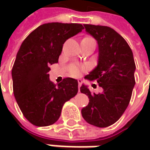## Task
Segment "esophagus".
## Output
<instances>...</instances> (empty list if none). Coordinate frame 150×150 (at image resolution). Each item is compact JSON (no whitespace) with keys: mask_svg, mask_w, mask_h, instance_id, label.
<instances>
[{"mask_svg":"<svg viewBox=\"0 0 150 150\" xmlns=\"http://www.w3.org/2000/svg\"><path fill=\"white\" fill-rule=\"evenodd\" d=\"M78 91L80 90V87H81V85H82V81L81 80H78Z\"/></svg>","mask_w":150,"mask_h":150,"instance_id":"obj_1","label":"esophagus"}]
</instances>
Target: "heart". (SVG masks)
Returning a JSON list of instances; mask_svg holds the SVG:
<instances>
[{
	"instance_id": "b5f03b06",
	"label": "heart",
	"mask_w": 150,
	"mask_h": 150,
	"mask_svg": "<svg viewBox=\"0 0 150 150\" xmlns=\"http://www.w3.org/2000/svg\"><path fill=\"white\" fill-rule=\"evenodd\" d=\"M70 74L73 77H78L81 73V68L78 66H72L69 69Z\"/></svg>"
}]
</instances>
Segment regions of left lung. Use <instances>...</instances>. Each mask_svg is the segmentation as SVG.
Instances as JSON below:
<instances>
[{
	"label": "left lung",
	"mask_w": 150,
	"mask_h": 150,
	"mask_svg": "<svg viewBox=\"0 0 150 150\" xmlns=\"http://www.w3.org/2000/svg\"><path fill=\"white\" fill-rule=\"evenodd\" d=\"M83 26L98 46V65L84 78L97 81L103 92L92 93L88 86L83 84L80 91L88 97L89 103L81 112L88 124L105 128L117 122L129 103L135 85V63L129 44L112 28Z\"/></svg>",
	"instance_id": "obj_1"
}]
</instances>
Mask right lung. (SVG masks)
<instances>
[{
  "label": "right lung",
  "mask_w": 150,
  "mask_h": 150,
  "mask_svg": "<svg viewBox=\"0 0 150 150\" xmlns=\"http://www.w3.org/2000/svg\"><path fill=\"white\" fill-rule=\"evenodd\" d=\"M83 29L77 23H45L21 45L11 71L13 93L24 117L33 125L54 124L63 104L78 93V80L64 78L56 86L48 72L50 65L58 62L64 42Z\"/></svg>",
  "instance_id": "add662e5"
}]
</instances>
